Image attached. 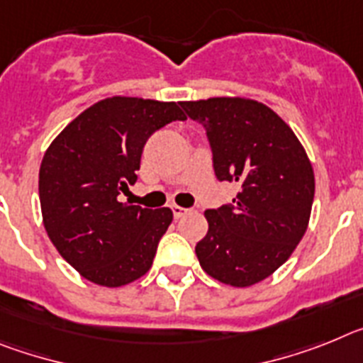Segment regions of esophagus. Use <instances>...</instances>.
Wrapping results in <instances>:
<instances>
[{"instance_id": "esophagus-1", "label": "esophagus", "mask_w": 363, "mask_h": 363, "mask_svg": "<svg viewBox=\"0 0 363 363\" xmlns=\"http://www.w3.org/2000/svg\"><path fill=\"white\" fill-rule=\"evenodd\" d=\"M172 210H173V216H175V219H181V217L184 216V213H188V210H186V208L177 206V204H173Z\"/></svg>"}]
</instances>
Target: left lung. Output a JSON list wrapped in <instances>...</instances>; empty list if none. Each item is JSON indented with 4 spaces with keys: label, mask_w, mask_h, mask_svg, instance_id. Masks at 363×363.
<instances>
[{
    "label": "left lung",
    "mask_w": 363,
    "mask_h": 363,
    "mask_svg": "<svg viewBox=\"0 0 363 363\" xmlns=\"http://www.w3.org/2000/svg\"><path fill=\"white\" fill-rule=\"evenodd\" d=\"M206 128L219 181L241 186L230 206L206 210L195 254L208 276L250 286L276 272L307 232L314 169L303 144L269 106L245 96L181 102Z\"/></svg>",
    "instance_id": "obj_1"
}]
</instances>
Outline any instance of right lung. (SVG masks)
Listing matches in <instances>:
<instances>
[{"mask_svg":"<svg viewBox=\"0 0 363 363\" xmlns=\"http://www.w3.org/2000/svg\"><path fill=\"white\" fill-rule=\"evenodd\" d=\"M184 118L177 102L109 96L47 147L38 181L43 226L60 256L91 283L115 289L151 269L173 212L121 203L118 195L137 181L147 138Z\"/></svg>","mask_w":363,"mask_h":363,"instance_id":"add662e5","label":"right lung"}]
</instances>
